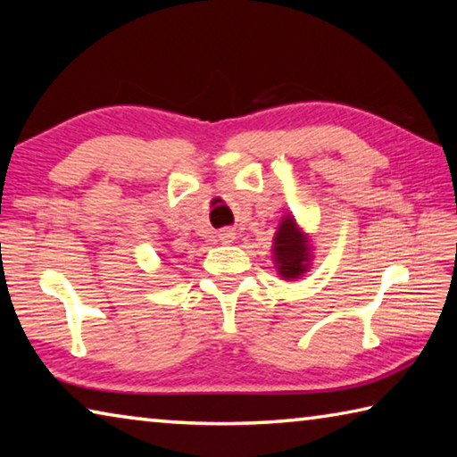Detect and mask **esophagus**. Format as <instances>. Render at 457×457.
Returning <instances> with one entry per match:
<instances>
[{"mask_svg": "<svg viewBox=\"0 0 457 457\" xmlns=\"http://www.w3.org/2000/svg\"><path fill=\"white\" fill-rule=\"evenodd\" d=\"M220 242L221 244H234L236 242V234L231 229H221L220 231Z\"/></svg>", "mask_w": 457, "mask_h": 457, "instance_id": "1", "label": "esophagus"}]
</instances>
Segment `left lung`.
I'll return each instance as SVG.
<instances>
[{
  "label": "left lung",
  "mask_w": 457,
  "mask_h": 457,
  "mask_svg": "<svg viewBox=\"0 0 457 457\" xmlns=\"http://www.w3.org/2000/svg\"><path fill=\"white\" fill-rule=\"evenodd\" d=\"M312 247L292 215H286L274 236V264L282 280H296L311 268Z\"/></svg>",
  "instance_id": "left-lung-1"
}]
</instances>
